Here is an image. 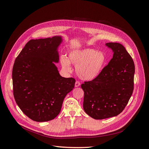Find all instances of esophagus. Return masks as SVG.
<instances>
[{"mask_svg": "<svg viewBox=\"0 0 149 149\" xmlns=\"http://www.w3.org/2000/svg\"><path fill=\"white\" fill-rule=\"evenodd\" d=\"M80 86V83L79 81H76L75 83V86L77 88V87H79Z\"/></svg>", "mask_w": 149, "mask_h": 149, "instance_id": "obj_1", "label": "esophagus"}]
</instances>
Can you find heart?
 <instances>
[{
    "label": "heart",
    "instance_id": "obj_1",
    "mask_svg": "<svg viewBox=\"0 0 149 149\" xmlns=\"http://www.w3.org/2000/svg\"><path fill=\"white\" fill-rule=\"evenodd\" d=\"M106 61L103 52L91 48L75 49L69 53L68 58L65 56L60 58L61 66L65 71H72L70 63L75 65L77 75L84 80H92L97 77Z\"/></svg>",
    "mask_w": 149,
    "mask_h": 149
}]
</instances>
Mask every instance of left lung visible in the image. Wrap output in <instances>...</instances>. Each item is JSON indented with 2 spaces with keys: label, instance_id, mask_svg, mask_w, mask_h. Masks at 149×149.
<instances>
[{
  "label": "left lung",
  "instance_id": "8db88e82",
  "mask_svg": "<svg viewBox=\"0 0 149 149\" xmlns=\"http://www.w3.org/2000/svg\"><path fill=\"white\" fill-rule=\"evenodd\" d=\"M113 57L95 79L81 85L83 109L95 120L119 115L127 104L134 86L135 65L126 48L119 43H107Z\"/></svg>",
  "mask_w": 149,
  "mask_h": 149
}]
</instances>
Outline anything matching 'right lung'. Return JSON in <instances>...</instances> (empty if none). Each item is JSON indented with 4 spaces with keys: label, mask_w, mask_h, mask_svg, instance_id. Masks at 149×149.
<instances>
[{
    "label": "right lung",
    "mask_w": 149,
    "mask_h": 149,
    "mask_svg": "<svg viewBox=\"0 0 149 149\" xmlns=\"http://www.w3.org/2000/svg\"><path fill=\"white\" fill-rule=\"evenodd\" d=\"M61 36L29 40L15 58L12 79L14 97L21 111L37 122L54 119L74 86V78L61 77L58 63Z\"/></svg>",
    "instance_id": "1"
}]
</instances>
